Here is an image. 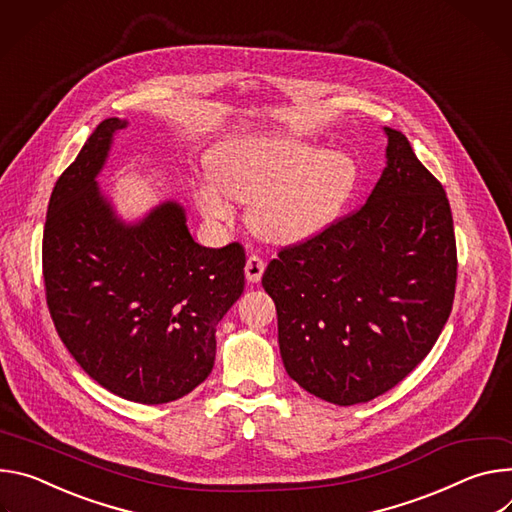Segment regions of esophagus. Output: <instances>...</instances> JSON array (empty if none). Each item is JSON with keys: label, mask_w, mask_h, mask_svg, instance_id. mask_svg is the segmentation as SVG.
Wrapping results in <instances>:
<instances>
[{"label": "esophagus", "mask_w": 512, "mask_h": 512, "mask_svg": "<svg viewBox=\"0 0 512 512\" xmlns=\"http://www.w3.org/2000/svg\"><path fill=\"white\" fill-rule=\"evenodd\" d=\"M264 268H266V264L260 256H256V254L248 256V260H246V278H248V282H258L262 278Z\"/></svg>", "instance_id": "obj_1"}]
</instances>
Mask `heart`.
Segmentation results:
<instances>
[{"instance_id": "obj_1", "label": "heart", "mask_w": 512, "mask_h": 512, "mask_svg": "<svg viewBox=\"0 0 512 512\" xmlns=\"http://www.w3.org/2000/svg\"><path fill=\"white\" fill-rule=\"evenodd\" d=\"M213 181L197 187L201 213L230 223L234 205L250 203L248 223L270 244H299L339 215L356 185V162L342 150H323L299 138L242 136L213 158Z\"/></svg>"}]
</instances>
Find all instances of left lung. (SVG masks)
<instances>
[{
  "instance_id": "left-lung-1",
  "label": "left lung",
  "mask_w": 512,
  "mask_h": 512,
  "mask_svg": "<svg viewBox=\"0 0 512 512\" xmlns=\"http://www.w3.org/2000/svg\"><path fill=\"white\" fill-rule=\"evenodd\" d=\"M384 134L386 168L366 203L280 248L262 276L289 376L339 407L368 403L409 376L456 295L447 195L401 132Z\"/></svg>"
}]
</instances>
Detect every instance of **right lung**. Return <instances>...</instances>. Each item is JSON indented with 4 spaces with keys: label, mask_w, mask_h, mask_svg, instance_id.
<instances>
[{
    "label": "right lung",
    "mask_w": 512,
    "mask_h": 512,
    "mask_svg": "<svg viewBox=\"0 0 512 512\" xmlns=\"http://www.w3.org/2000/svg\"><path fill=\"white\" fill-rule=\"evenodd\" d=\"M126 120H103L56 181L42 236L46 305L63 344L103 388L142 405L177 401L215 362V327L244 293L238 242L199 246L166 201L122 223L95 177Z\"/></svg>",
    "instance_id": "1"
}]
</instances>
